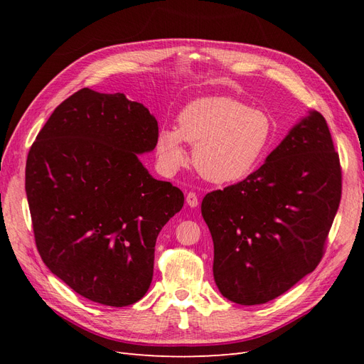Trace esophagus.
<instances>
[{
  "mask_svg": "<svg viewBox=\"0 0 364 364\" xmlns=\"http://www.w3.org/2000/svg\"><path fill=\"white\" fill-rule=\"evenodd\" d=\"M186 205H188L190 208H197V205H199V199H197L196 193L186 194Z\"/></svg>",
  "mask_w": 364,
  "mask_h": 364,
  "instance_id": "1",
  "label": "esophagus"
}]
</instances>
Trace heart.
Masks as SVG:
<instances>
[{
  "label": "heart",
  "mask_w": 364,
  "mask_h": 364,
  "mask_svg": "<svg viewBox=\"0 0 364 364\" xmlns=\"http://www.w3.org/2000/svg\"><path fill=\"white\" fill-rule=\"evenodd\" d=\"M273 139L274 124L267 111L234 97H203L182 109L178 129L159 130L156 155L161 168L174 173L186 162L188 142L197 173L213 183H229L255 170Z\"/></svg>",
  "instance_id": "1"
}]
</instances>
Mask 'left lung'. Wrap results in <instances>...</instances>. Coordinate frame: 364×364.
<instances>
[{"instance_id":"8db88e82","label":"left lung","mask_w":364,"mask_h":364,"mask_svg":"<svg viewBox=\"0 0 364 364\" xmlns=\"http://www.w3.org/2000/svg\"><path fill=\"white\" fill-rule=\"evenodd\" d=\"M341 197V170L325 118L308 111L245 181L205 196L213 273L226 299L266 304L311 273Z\"/></svg>"}]
</instances>
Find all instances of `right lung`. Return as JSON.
Wrapping results in <instances>:
<instances>
[{
	"mask_svg": "<svg viewBox=\"0 0 364 364\" xmlns=\"http://www.w3.org/2000/svg\"><path fill=\"white\" fill-rule=\"evenodd\" d=\"M156 139L144 105L83 87L54 109L28 151L39 255L92 302L127 306L147 293L156 238L183 206V193L139 161Z\"/></svg>",
	"mask_w": 364,
	"mask_h": 364,
	"instance_id": "obj_1",
	"label": "right lung"
}]
</instances>
